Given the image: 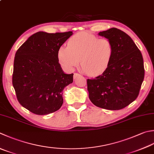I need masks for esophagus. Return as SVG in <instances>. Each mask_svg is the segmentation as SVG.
Returning a JSON list of instances; mask_svg holds the SVG:
<instances>
[{
  "label": "esophagus",
  "instance_id": "obj_1",
  "mask_svg": "<svg viewBox=\"0 0 154 154\" xmlns=\"http://www.w3.org/2000/svg\"><path fill=\"white\" fill-rule=\"evenodd\" d=\"M81 76V75L79 74V73H74V75H73V78H74V79H77V78H79V77Z\"/></svg>",
  "mask_w": 154,
  "mask_h": 154
}]
</instances>
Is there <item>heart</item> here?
<instances>
[{
  "instance_id": "heart-1",
  "label": "heart",
  "mask_w": 154,
  "mask_h": 154,
  "mask_svg": "<svg viewBox=\"0 0 154 154\" xmlns=\"http://www.w3.org/2000/svg\"><path fill=\"white\" fill-rule=\"evenodd\" d=\"M113 53V45L109 39L99 38L91 33L81 32L70 38L67 47L59 48L57 57L60 64L68 71L77 67L81 60L83 71L97 76L109 67Z\"/></svg>"
}]
</instances>
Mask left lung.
Returning <instances> with one entry per match:
<instances>
[{"mask_svg": "<svg viewBox=\"0 0 154 154\" xmlns=\"http://www.w3.org/2000/svg\"><path fill=\"white\" fill-rule=\"evenodd\" d=\"M111 41L113 59L107 69L95 79H88L89 97L97 107L119 110L135 101L144 79L141 51L129 36L116 28L99 32Z\"/></svg>", "mask_w": 154, "mask_h": 154, "instance_id": "left-lung-1", "label": "left lung"}]
</instances>
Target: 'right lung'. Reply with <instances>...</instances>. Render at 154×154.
<instances>
[{"label":"right lung","mask_w":154,"mask_h":154,"mask_svg":"<svg viewBox=\"0 0 154 154\" xmlns=\"http://www.w3.org/2000/svg\"><path fill=\"white\" fill-rule=\"evenodd\" d=\"M72 35L37 32L16 52L13 85L19 103L31 112L47 115L62 106V91L73 83V73L63 72L57 52Z\"/></svg>","instance_id":"1"}]
</instances>
